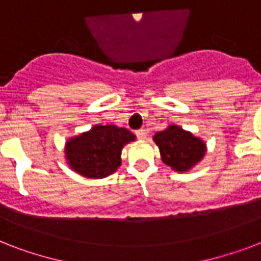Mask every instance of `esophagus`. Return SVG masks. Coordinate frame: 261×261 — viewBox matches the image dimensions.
<instances>
[{
  "mask_svg": "<svg viewBox=\"0 0 261 261\" xmlns=\"http://www.w3.org/2000/svg\"><path fill=\"white\" fill-rule=\"evenodd\" d=\"M135 135H137L139 139H145L147 135V131L145 130V128H141V130L135 131Z\"/></svg>",
  "mask_w": 261,
  "mask_h": 261,
  "instance_id": "1",
  "label": "esophagus"
}]
</instances>
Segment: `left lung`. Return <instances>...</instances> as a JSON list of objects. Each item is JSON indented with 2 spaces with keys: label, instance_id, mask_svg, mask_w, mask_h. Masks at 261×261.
Returning <instances> with one entry per match:
<instances>
[{
  "label": "left lung",
  "instance_id": "8db88e82",
  "mask_svg": "<svg viewBox=\"0 0 261 261\" xmlns=\"http://www.w3.org/2000/svg\"><path fill=\"white\" fill-rule=\"evenodd\" d=\"M153 139L160 147L163 163L177 172L191 169L206 153V145L202 139L178 126H169L167 130L155 133Z\"/></svg>",
  "mask_w": 261,
  "mask_h": 261
}]
</instances>
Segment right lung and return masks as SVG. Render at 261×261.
Masks as SVG:
<instances>
[{
	"mask_svg": "<svg viewBox=\"0 0 261 261\" xmlns=\"http://www.w3.org/2000/svg\"><path fill=\"white\" fill-rule=\"evenodd\" d=\"M135 135L116 126H94L88 133L66 142V159L77 173L85 177L102 178L114 173L122 164L120 155L126 143Z\"/></svg>",
	"mask_w": 261,
	"mask_h": 261,
	"instance_id": "1",
	"label": "right lung"
}]
</instances>
